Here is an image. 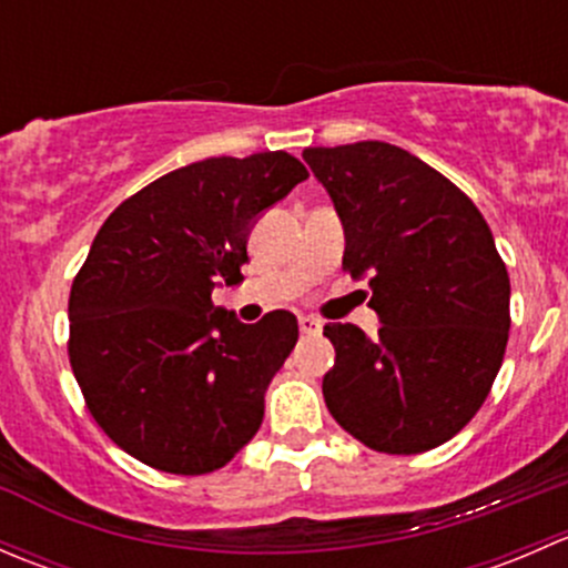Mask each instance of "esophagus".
<instances>
[{"label":"esophagus","mask_w":568,"mask_h":568,"mask_svg":"<svg viewBox=\"0 0 568 568\" xmlns=\"http://www.w3.org/2000/svg\"><path fill=\"white\" fill-rule=\"evenodd\" d=\"M300 329L305 332V335H316V332H321V321L313 316H300Z\"/></svg>","instance_id":"esophagus-1"}]
</instances>
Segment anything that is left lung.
I'll return each mask as SVG.
<instances>
[{
	"instance_id": "left-lung-1",
	"label": "left lung",
	"mask_w": 568,
	"mask_h": 568,
	"mask_svg": "<svg viewBox=\"0 0 568 568\" xmlns=\"http://www.w3.org/2000/svg\"><path fill=\"white\" fill-rule=\"evenodd\" d=\"M302 159L343 225V266L368 277L379 332L326 324L324 400L379 454L448 443L489 395L508 343L511 283L489 225L459 186L404 148L365 140Z\"/></svg>"
}]
</instances>
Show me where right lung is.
<instances>
[{"instance_id":"obj_1","label":"right lung","mask_w":568,"mask_h":568,"mask_svg":"<svg viewBox=\"0 0 568 568\" xmlns=\"http://www.w3.org/2000/svg\"><path fill=\"white\" fill-rule=\"evenodd\" d=\"M305 178L285 151L203 159L131 194L93 239L68 300L71 368L106 437L148 467L214 473L261 428L300 324H242L211 294L242 283L252 225Z\"/></svg>"}]
</instances>
